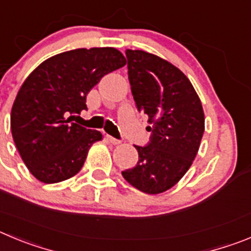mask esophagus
Segmentation results:
<instances>
[{
  "mask_svg": "<svg viewBox=\"0 0 251 251\" xmlns=\"http://www.w3.org/2000/svg\"><path fill=\"white\" fill-rule=\"evenodd\" d=\"M107 141L109 142V143H112V144H119V143H121V141H119V139H116V138L110 137V135H107Z\"/></svg>",
  "mask_w": 251,
  "mask_h": 251,
  "instance_id": "1",
  "label": "esophagus"
}]
</instances>
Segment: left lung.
<instances>
[{"instance_id":"left-lung-1","label":"left lung","mask_w":251,"mask_h":251,"mask_svg":"<svg viewBox=\"0 0 251 251\" xmlns=\"http://www.w3.org/2000/svg\"><path fill=\"white\" fill-rule=\"evenodd\" d=\"M137 109L148 116L147 146H134L137 165L122 172L130 185L159 194L176 185L192 165L204 133L203 107L180 70L144 50H126Z\"/></svg>"}]
</instances>
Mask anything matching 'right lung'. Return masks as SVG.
<instances>
[{
	"mask_svg": "<svg viewBox=\"0 0 251 251\" xmlns=\"http://www.w3.org/2000/svg\"><path fill=\"white\" fill-rule=\"evenodd\" d=\"M124 64V56L113 47L77 48L46 59L26 78L11 110V130L34 178L53 184L80 171L102 134L67 117L87 109L88 92Z\"/></svg>",
	"mask_w": 251,
	"mask_h": 251,
	"instance_id": "1",
	"label": "right lung"
}]
</instances>
